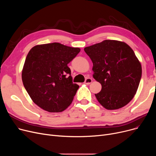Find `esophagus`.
<instances>
[{"label":"esophagus","mask_w":156,"mask_h":156,"mask_svg":"<svg viewBox=\"0 0 156 156\" xmlns=\"http://www.w3.org/2000/svg\"><path fill=\"white\" fill-rule=\"evenodd\" d=\"M92 82V78H86L84 83H85V84H87V85H89L90 83H91Z\"/></svg>","instance_id":"1"}]
</instances>
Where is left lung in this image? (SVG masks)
Wrapping results in <instances>:
<instances>
[{"mask_svg":"<svg viewBox=\"0 0 156 156\" xmlns=\"http://www.w3.org/2000/svg\"><path fill=\"white\" fill-rule=\"evenodd\" d=\"M84 51L93 62V77L102 85L95 94L97 101L108 110L128 104L142 77L141 64L132 48L125 42L105 40Z\"/></svg>","mask_w":156,"mask_h":156,"instance_id":"1","label":"left lung"}]
</instances>
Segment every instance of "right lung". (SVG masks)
I'll list each match as a JSON object with an SVG mask.
<instances>
[{
    "instance_id": "right-lung-1",
    "label": "right lung",
    "mask_w": 156,
    "mask_h": 156,
    "mask_svg": "<svg viewBox=\"0 0 156 156\" xmlns=\"http://www.w3.org/2000/svg\"><path fill=\"white\" fill-rule=\"evenodd\" d=\"M80 48L59 43L38 45L28 52L22 71L23 85L35 104L50 112L71 104L79 86L73 83L68 64Z\"/></svg>"
}]
</instances>
